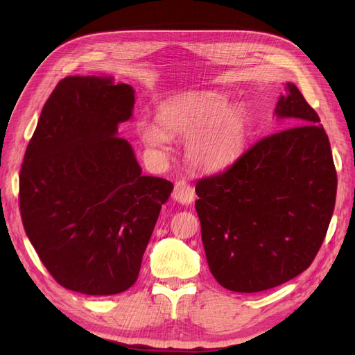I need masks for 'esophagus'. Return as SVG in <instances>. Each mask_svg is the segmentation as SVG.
<instances>
[{"label":"esophagus","instance_id":"obj_1","mask_svg":"<svg viewBox=\"0 0 355 355\" xmlns=\"http://www.w3.org/2000/svg\"><path fill=\"white\" fill-rule=\"evenodd\" d=\"M194 188L187 180H178L173 189V198L180 204H191L194 201Z\"/></svg>","mask_w":355,"mask_h":355}]
</instances>
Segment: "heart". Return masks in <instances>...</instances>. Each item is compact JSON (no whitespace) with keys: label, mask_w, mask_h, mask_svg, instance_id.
<instances>
[{"label":"heart","mask_w":355,"mask_h":355,"mask_svg":"<svg viewBox=\"0 0 355 355\" xmlns=\"http://www.w3.org/2000/svg\"><path fill=\"white\" fill-rule=\"evenodd\" d=\"M245 114L227 105L219 93L197 92L171 98L157 110V123L141 120L137 133L142 142L164 154L170 136H187L189 163L206 171L219 170L239 157L245 141Z\"/></svg>","instance_id":"obj_1"}]
</instances>
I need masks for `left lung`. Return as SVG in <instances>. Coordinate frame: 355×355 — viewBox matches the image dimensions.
Here are the masks:
<instances>
[{
	"label": "left lung",
	"instance_id": "left-lung-1",
	"mask_svg": "<svg viewBox=\"0 0 355 355\" xmlns=\"http://www.w3.org/2000/svg\"><path fill=\"white\" fill-rule=\"evenodd\" d=\"M275 115L292 127L262 137L227 170L201 178L196 210L210 272L232 292L292 280L313 263L336 201L329 137L295 84Z\"/></svg>",
	"mask_w": 355,
	"mask_h": 355
}]
</instances>
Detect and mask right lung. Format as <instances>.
Returning <instances> with one entry per match:
<instances>
[{
	"instance_id": "add662e5",
	"label": "right lung",
	"mask_w": 355,
	"mask_h": 355,
	"mask_svg": "<svg viewBox=\"0 0 355 355\" xmlns=\"http://www.w3.org/2000/svg\"><path fill=\"white\" fill-rule=\"evenodd\" d=\"M135 90L111 78L67 77L44 103L19 175L29 241L55 280L108 296L132 287L171 182L142 176L118 137Z\"/></svg>"
}]
</instances>
